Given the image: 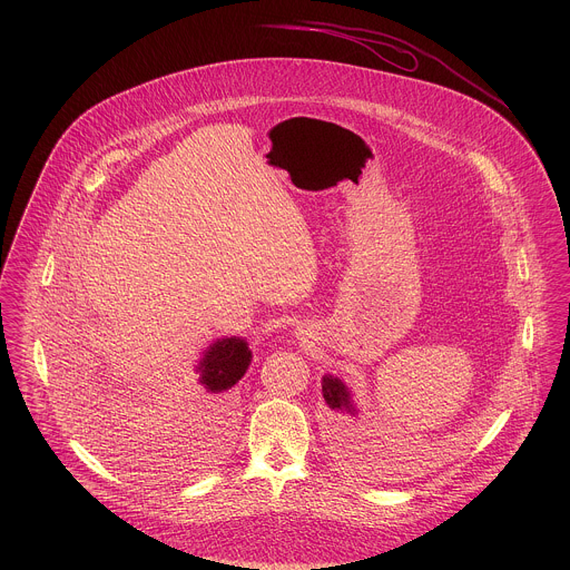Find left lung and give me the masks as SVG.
<instances>
[{
	"label": "left lung",
	"instance_id": "obj_1",
	"mask_svg": "<svg viewBox=\"0 0 570 570\" xmlns=\"http://www.w3.org/2000/svg\"><path fill=\"white\" fill-rule=\"evenodd\" d=\"M323 397L326 404L333 410H346L351 414H356L353 400H351V391L346 389V384L335 376H325L323 379Z\"/></svg>",
	"mask_w": 570,
	"mask_h": 570
}]
</instances>
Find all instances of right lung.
Masks as SVG:
<instances>
[{"label": "right lung", "instance_id": "1", "mask_svg": "<svg viewBox=\"0 0 570 570\" xmlns=\"http://www.w3.org/2000/svg\"><path fill=\"white\" fill-rule=\"evenodd\" d=\"M252 353L247 348V342L239 337H224L217 340L216 344L205 351L196 372H198V384L200 393L209 395L217 404L214 410V419L222 423L228 416V404H230V389L244 379L245 370L249 367Z\"/></svg>", "mask_w": 570, "mask_h": 570}]
</instances>
